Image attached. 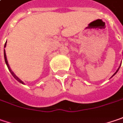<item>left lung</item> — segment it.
Here are the masks:
<instances>
[{"instance_id": "left-lung-1", "label": "left lung", "mask_w": 123, "mask_h": 123, "mask_svg": "<svg viewBox=\"0 0 123 123\" xmlns=\"http://www.w3.org/2000/svg\"><path fill=\"white\" fill-rule=\"evenodd\" d=\"M119 68H120V67H119V68H118V70H117V71H116V73H114V75H113V76H114V75H115V74H116V73H117V72H118V70H119Z\"/></svg>"}]
</instances>
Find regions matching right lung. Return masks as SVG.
<instances>
[{
	"mask_svg": "<svg viewBox=\"0 0 123 123\" xmlns=\"http://www.w3.org/2000/svg\"><path fill=\"white\" fill-rule=\"evenodd\" d=\"M5 47H6V43H5V46H4V48H5ZM4 57H5V63H6L7 66V68H8V69H9V71H10L11 74L12 75V76L14 77L16 80H17V81H18L19 82H21V83H22V84H23V82H22L21 80H20V79H19L18 77H17V76L15 74H14V73L12 72V70L10 69V67H9V64H8V62H7V57H6V54H5V49H4Z\"/></svg>",
	"mask_w": 123,
	"mask_h": 123,
	"instance_id": "add662e5",
	"label": "right lung"
}]
</instances>
